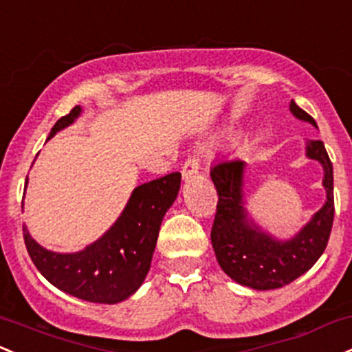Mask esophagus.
Returning <instances> with one entry per match:
<instances>
[{"label":"esophagus","instance_id":"esophagus-1","mask_svg":"<svg viewBox=\"0 0 352 352\" xmlns=\"http://www.w3.org/2000/svg\"><path fill=\"white\" fill-rule=\"evenodd\" d=\"M199 167H200V160L199 155H188L187 160L184 162L182 165V175L185 180L192 179L195 173H199Z\"/></svg>","mask_w":352,"mask_h":352}]
</instances>
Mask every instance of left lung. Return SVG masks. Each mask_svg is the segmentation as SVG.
Returning a JSON list of instances; mask_svg holds the SVG:
<instances>
[{"label": "left lung", "instance_id": "8db88e82", "mask_svg": "<svg viewBox=\"0 0 352 352\" xmlns=\"http://www.w3.org/2000/svg\"><path fill=\"white\" fill-rule=\"evenodd\" d=\"M291 111L304 122H316L291 100ZM307 157L324 167V188L327 200L311 222L291 241H276L258 230L247 219L244 208V162L239 158L220 160L210 170L217 188V212L210 230L212 245L219 265L235 283L257 291L279 289L291 284L318 262L329 241L334 220L333 164L320 140L307 144Z\"/></svg>", "mask_w": 352, "mask_h": 352}]
</instances>
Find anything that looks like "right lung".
<instances>
[{
    "mask_svg": "<svg viewBox=\"0 0 352 352\" xmlns=\"http://www.w3.org/2000/svg\"><path fill=\"white\" fill-rule=\"evenodd\" d=\"M80 111L82 108L76 105L58 120L48 140L73 123ZM180 177L179 172H173L135 188L113 227L82 252L46 250L23 227L33 264L55 287L78 299L100 304H117L126 299L145 280L162 219L180 190Z\"/></svg>",
    "mask_w": 352,
    "mask_h": 352,
    "instance_id": "add662e5",
    "label": "right lung"
}]
</instances>
